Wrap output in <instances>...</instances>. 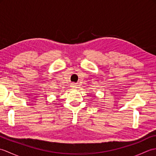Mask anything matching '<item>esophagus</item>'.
Returning <instances> with one entry per match:
<instances>
[{
	"mask_svg": "<svg viewBox=\"0 0 156 156\" xmlns=\"http://www.w3.org/2000/svg\"><path fill=\"white\" fill-rule=\"evenodd\" d=\"M72 87L73 88H76V86L75 84H72Z\"/></svg>",
	"mask_w": 156,
	"mask_h": 156,
	"instance_id": "esophagus-1",
	"label": "esophagus"
}]
</instances>
